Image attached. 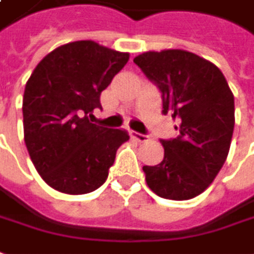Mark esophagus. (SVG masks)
<instances>
[{
    "label": "esophagus",
    "mask_w": 254,
    "mask_h": 254,
    "mask_svg": "<svg viewBox=\"0 0 254 254\" xmlns=\"http://www.w3.org/2000/svg\"><path fill=\"white\" fill-rule=\"evenodd\" d=\"M130 136L133 137L134 140H137V141H140V143H143V141H147L150 139V136L149 134H143V133H139V132H130Z\"/></svg>",
    "instance_id": "obj_1"
}]
</instances>
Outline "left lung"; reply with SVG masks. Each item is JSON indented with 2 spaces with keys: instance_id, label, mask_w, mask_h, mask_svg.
<instances>
[{
  "instance_id": "8db88e82",
  "label": "left lung",
  "mask_w": 254,
  "mask_h": 254,
  "mask_svg": "<svg viewBox=\"0 0 254 254\" xmlns=\"http://www.w3.org/2000/svg\"><path fill=\"white\" fill-rule=\"evenodd\" d=\"M133 62L161 93L164 115L179 122L177 137L160 140L163 161L143 167L146 182L164 199H192L206 190L227 160L234 94L220 69L189 51H149Z\"/></svg>"
}]
</instances>
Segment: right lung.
<instances>
[{"mask_svg": "<svg viewBox=\"0 0 254 254\" xmlns=\"http://www.w3.org/2000/svg\"><path fill=\"white\" fill-rule=\"evenodd\" d=\"M127 53L94 41L55 48L33 70L23 94L25 143L41 178L55 190L84 194L108 178L125 129L93 124L101 91L127 65Z\"/></svg>", "mask_w": 254, "mask_h": 254, "instance_id": "right-lung-1", "label": "right lung"}]
</instances>
